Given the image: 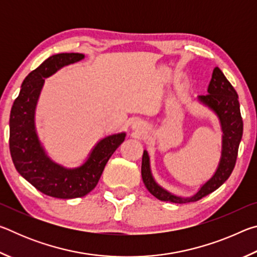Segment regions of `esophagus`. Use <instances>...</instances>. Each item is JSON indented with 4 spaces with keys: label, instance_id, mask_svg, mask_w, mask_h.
<instances>
[{
    "label": "esophagus",
    "instance_id": "1",
    "mask_svg": "<svg viewBox=\"0 0 257 257\" xmlns=\"http://www.w3.org/2000/svg\"><path fill=\"white\" fill-rule=\"evenodd\" d=\"M133 129H135V130H139V129H142V124H141V123H138V122H134V124H133Z\"/></svg>",
    "mask_w": 257,
    "mask_h": 257
}]
</instances>
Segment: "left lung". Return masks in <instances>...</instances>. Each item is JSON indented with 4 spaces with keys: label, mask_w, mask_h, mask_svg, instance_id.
<instances>
[{
    "label": "left lung",
    "mask_w": 257,
    "mask_h": 257,
    "mask_svg": "<svg viewBox=\"0 0 257 257\" xmlns=\"http://www.w3.org/2000/svg\"><path fill=\"white\" fill-rule=\"evenodd\" d=\"M197 102L216 115L222 132L221 156L215 172L191 196H179L163 188L154 179L151 170L149 152L144 150L142 160V178L147 190L160 201L185 204L196 202L216 190L231 175L236 164L238 147L242 137V119L238 95L219 68H214L206 95L197 96Z\"/></svg>",
    "instance_id": "1"
}]
</instances>
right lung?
Masks as SVG:
<instances>
[{
	"instance_id": "obj_1",
	"label": "right lung",
	"mask_w": 257,
	"mask_h": 257,
	"mask_svg": "<svg viewBox=\"0 0 257 257\" xmlns=\"http://www.w3.org/2000/svg\"><path fill=\"white\" fill-rule=\"evenodd\" d=\"M81 53H60L46 59L25 78L10 113V153L21 177L47 196L70 199L85 196L96 187L108 159L122 144L125 133L112 134L95 144L86 160L75 168L52 160L36 129V107L46 78L84 60Z\"/></svg>"
}]
</instances>
